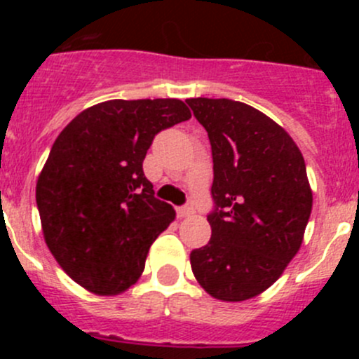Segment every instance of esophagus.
<instances>
[{"label": "esophagus", "instance_id": "esophagus-1", "mask_svg": "<svg viewBox=\"0 0 359 359\" xmlns=\"http://www.w3.org/2000/svg\"><path fill=\"white\" fill-rule=\"evenodd\" d=\"M194 213V208L193 206H180V208H177V215L180 217V219H184V217H189Z\"/></svg>", "mask_w": 359, "mask_h": 359}]
</instances>
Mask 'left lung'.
<instances>
[{
    "instance_id": "1",
    "label": "left lung",
    "mask_w": 359,
    "mask_h": 359,
    "mask_svg": "<svg viewBox=\"0 0 359 359\" xmlns=\"http://www.w3.org/2000/svg\"><path fill=\"white\" fill-rule=\"evenodd\" d=\"M213 158L212 238L191 252L213 299L241 302L271 287L304 240L313 210L306 163L276 121L231 99H187Z\"/></svg>"
}]
</instances>
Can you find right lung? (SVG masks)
I'll list each match as a JSON object with an SVG mask.
<instances>
[{
  "label": "right lung",
  "instance_id": "obj_1",
  "mask_svg": "<svg viewBox=\"0 0 359 359\" xmlns=\"http://www.w3.org/2000/svg\"><path fill=\"white\" fill-rule=\"evenodd\" d=\"M191 118L179 99L107 100L59 133L36 184L46 247L97 295L137 283L154 240L175 219L142 170L161 130Z\"/></svg>",
  "mask_w": 359,
  "mask_h": 359
}]
</instances>
